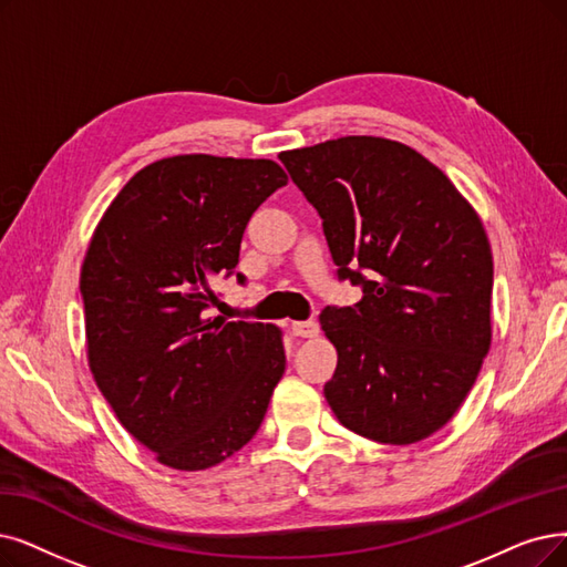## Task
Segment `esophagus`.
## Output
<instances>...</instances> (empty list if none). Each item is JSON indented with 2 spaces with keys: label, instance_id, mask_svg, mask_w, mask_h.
Masks as SVG:
<instances>
[{
  "label": "esophagus",
  "instance_id": "obj_1",
  "mask_svg": "<svg viewBox=\"0 0 567 567\" xmlns=\"http://www.w3.org/2000/svg\"><path fill=\"white\" fill-rule=\"evenodd\" d=\"M290 332L296 337H316L321 332V328L316 321H296V323H290Z\"/></svg>",
  "mask_w": 567,
  "mask_h": 567
}]
</instances>
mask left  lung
I'll return each instance as SVG.
<instances>
[{"label": "left lung", "instance_id": "left-lung-1", "mask_svg": "<svg viewBox=\"0 0 567 567\" xmlns=\"http://www.w3.org/2000/svg\"><path fill=\"white\" fill-rule=\"evenodd\" d=\"M279 157L323 218L339 279L362 286L355 307L321 313L337 349L330 410L381 444L430 437L461 410L491 349L493 256L480 214L393 140L360 134Z\"/></svg>", "mask_w": 567, "mask_h": 567}]
</instances>
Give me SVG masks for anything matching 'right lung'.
I'll list each match as a JSON object with an SVG mask.
<instances>
[{"mask_svg":"<svg viewBox=\"0 0 567 567\" xmlns=\"http://www.w3.org/2000/svg\"><path fill=\"white\" fill-rule=\"evenodd\" d=\"M286 181L265 157H163L127 181L87 244L90 372L127 433L172 470L230 458L284 377L281 328L209 316V302L254 212Z\"/></svg>","mask_w":567,"mask_h":567,"instance_id":"add662e5","label":"right lung"}]
</instances>
